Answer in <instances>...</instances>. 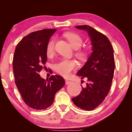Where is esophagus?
Masks as SVG:
<instances>
[{
  "label": "esophagus",
  "instance_id": "1",
  "mask_svg": "<svg viewBox=\"0 0 132 132\" xmlns=\"http://www.w3.org/2000/svg\"><path fill=\"white\" fill-rule=\"evenodd\" d=\"M70 82H71V81H69V80H65V84H66V85L70 84Z\"/></svg>",
  "mask_w": 132,
  "mask_h": 132
}]
</instances>
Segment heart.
<instances>
[{"mask_svg": "<svg viewBox=\"0 0 132 132\" xmlns=\"http://www.w3.org/2000/svg\"><path fill=\"white\" fill-rule=\"evenodd\" d=\"M64 37L70 42L71 45L74 49H78L82 44V38L76 33L68 32L64 34ZM55 40H51L48 42L46 46V53L49 56H52L55 53ZM76 56L81 61H84L88 56V51L83 49L77 51ZM77 68V63L73 59H62L55 64V69L60 75L64 77L70 76L71 71Z\"/></svg>", "mask_w": 132, "mask_h": 132, "instance_id": "1", "label": "heart"}]
</instances>
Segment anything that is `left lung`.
I'll use <instances>...</instances> for the list:
<instances>
[{
	"mask_svg": "<svg viewBox=\"0 0 132 132\" xmlns=\"http://www.w3.org/2000/svg\"><path fill=\"white\" fill-rule=\"evenodd\" d=\"M76 28L87 32L93 52L77 73L81 79L87 77L88 82L72 101L80 108L91 111L103 102L110 90L115 70L113 50L108 38L91 27L83 25Z\"/></svg>",
	"mask_w": 132,
	"mask_h": 132,
	"instance_id": "8db88e82",
	"label": "left lung"
}]
</instances>
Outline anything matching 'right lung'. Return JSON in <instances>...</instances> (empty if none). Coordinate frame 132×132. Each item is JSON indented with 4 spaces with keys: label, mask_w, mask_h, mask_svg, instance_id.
I'll use <instances>...</instances> for the list:
<instances>
[{
    "label": "right lung",
    "mask_w": 132,
    "mask_h": 132,
    "mask_svg": "<svg viewBox=\"0 0 132 132\" xmlns=\"http://www.w3.org/2000/svg\"><path fill=\"white\" fill-rule=\"evenodd\" d=\"M56 29H44L24 37L15 48L13 68L15 85L26 105L42 110L52 105L65 81L59 75L45 80L38 74L47 61L46 46Z\"/></svg>",
    "instance_id": "obj_1"
}]
</instances>
